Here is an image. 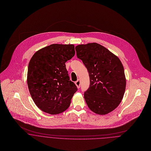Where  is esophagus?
<instances>
[{"label": "esophagus", "mask_w": 151, "mask_h": 151, "mask_svg": "<svg viewBox=\"0 0 151 151\" xmlns=\"http://www.w3.org/2000/svg\"><path fill=\"white\" fill-rule=\"evenodd\" d=\"M75 84L76 86V87L79 88H80V86H81V82L79 80H78L76 82H75Z\"/></svg>", "instance_id": "esophagus-1"}]
</instances>
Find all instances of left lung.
Instances as JSON below:
<instances>
[{
  "instance_id": "8db88e82",
  "label": "left lung",
  "mask_w": 151,
  "mask_h": 151,
  "mask_svg": "<svg viewBox=\"0 0 151 151\" xmlns=\"http://www.w3.org/2000/svg\"><path fill=\"white\" fill-rule=\"evenodd\" d=\"M75 49L89 74L90 87L84 94L88 107L99 115L109 114L117 108L125 92L122 63L117 56L97 43L79 45Z\"/></svg>"
}]
</instances>
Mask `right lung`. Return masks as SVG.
Returning a JSON list of instances; mask_svg holds the SVG:
<instances>
[{"label":"right lung","mask_w":151,"mask_h":151,"mask_svg":"<svg viewBox=\"0 0 151 151\" xmlns=\"http://www.w3.org/2000/svg\"><path fill=\"white\" fill-rule=\"evenodd\" d=\"M75 54L73 45L52 44L37 51L29 63L27 84L36 106L57 115L67 110L77 91L69 81L65 63Z\"/></svg>","instance_id":"right-lung-1"}]
</instances>
